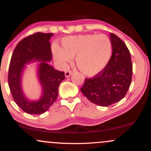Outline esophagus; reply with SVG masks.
<instances>
[{"mask_svg":"<svg viewBox=\"0 0 151 151\" xmlns=\"http://www.w3.org/2000/svg\"><path fill=\"white\" fill-rule=\"evenodd\" d=\"M72 74V71H70V70L67 71V72H65V77H69Z\"/></svg>","mask_w":151,"mask_h":151,"instance_id":"1","label":"esophagus"}]
</instances>
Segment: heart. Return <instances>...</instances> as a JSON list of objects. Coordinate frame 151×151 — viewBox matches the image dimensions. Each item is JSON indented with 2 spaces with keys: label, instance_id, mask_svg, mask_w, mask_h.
<instances>
[{
  "label": "heart",
  "instance_id": "1",
  "mask_svg": "<svg viewBox=\"0 0 151 151\" xmlns=\"http://www.w3.org/2000/svg\"><path fill=\"white\" fill-rule=\"evenodd\" d=\"M54 58L58 65L65 69L72 59L79 71L85 75L93 76L108 65L112 55V42L106 35L87 34L68 36L62 40V48L52 47Z\"/></svg>",
  "mask_w": 151,
  "mask_h": 151
}]
</instances>
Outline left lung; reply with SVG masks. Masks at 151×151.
I'll list each match as a JSON object with an SVG mask.
<instances>
[{
  "label": "left lung",
  "mask_w": 151,
  "mask_h": 151,
  "mask_svg": "<svg viewBox=\"0 0 151 151\" xmlns=\"http://www.w3.org/2000/svg\"><path fill=\"white\" fill-rule=\"evenodd\" d=\"M112 55L106 67L92 78H86L81 91L90 101L101 106L116 103L126 96L132 79L131 54L126 44L111 33Z\"/></svg>",
  "instance_id": "obj_1"
}]
</instances>
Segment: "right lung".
I'll list each match as a JSON object with an SVG mask.
<instances>
[{
    "mask_svg": "<svg viewBox=\"0 0 151 151\" xmlns=\"http://www.w3.org/2000/svg\"><path fill=\"white\" fill-rule=\"evenodd\" d=\"M52 33H36L27 36L15 47L9 65L8 85L12 96L22 111L30 114H42L53 104L58 95V87L65 79V72L48 65L52 60L49 42ZM37 61L38 77L42 85L43 94L38 101H30L22 92V73L25 63Z\"/></svg>",
    "mask_w": 151,
    "mask_h": 151,
    "instance_id": "obj_1",
    "label": "right lung"
}]
</instances>
